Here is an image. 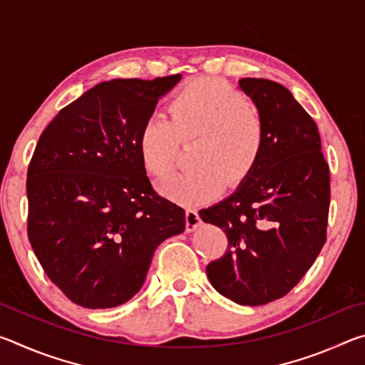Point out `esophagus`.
<instances>
[{
	"label": "esophagus",
	"mask_w": 365,
	"mask_h": 365,
	"mask_svg": "<svg viewBox=\"0 0 365 365\" xmlns=\"http://www.w3.org/2000/svg\"><path fill=\"white\" fill-rule=\"evenodd\" d=\"M200 214H197L196 209L188 207L187 209V232H193L195 228L200 225Z\"/></svg>",
	"instance_id": "1"
}]
</instances>
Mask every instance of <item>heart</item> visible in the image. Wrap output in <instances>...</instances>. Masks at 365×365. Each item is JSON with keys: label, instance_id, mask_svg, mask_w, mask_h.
Segmentation results:
<instances>
[{"label": "heart", "instance_id": "b5f03b06", "mask_svg": "<svg viewBox=\"0 0 365 365\" xmlns=\"http://www.w3.org/2000/svg\"><path fill=\"white\" fill-rule=\"evenodd\" d=\"M169 115H150L138 135L146 170L163 178L175 169L182 141L195 140L188 170L159 185L183 205H201L217 196L225 182L248 177L262 156L267 125L259 108L242 91L217 78H197L169 100Z\"/></svg>", "mask_w": 365, "mask_h": 365}]
</instances>
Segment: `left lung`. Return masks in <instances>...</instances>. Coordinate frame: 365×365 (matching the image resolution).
Returning <instances> with one entry per match:
<instances>
[{
    "label": "left lung",
    "instance_id": "left-lung-1",
    "mask_svg": "<svg viewBox=\"0 0 365 365\" xmlns=\"http://www.w3.org/2000/svg\"><path fill=\"white\" fill-rule=\"evenodd\" d=\"M240 88L265 119L262 156L233 195L200 215L228 240L207 264L209 282L237 304L262 306L292 292L325 245L330 169L317 123L289 90L267 78H242Z\"/></svg>",
    "mask_w": 365,
    "mask_h": 365
}]
</instances>
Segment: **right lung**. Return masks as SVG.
Returning a JSON list of instances; mask_svg holds the SVG:
<instances>
[{
	"label": "right lung",
	"mask_w": 365,
	"mask_h": 365,
	"mask_svg": "<svg viewBox=\"0 0 365 365\" xmlns=\"http://www.w3.org/2000/svg\"><path fill=\"white\" fill-rule=\"evenodd\" d=\"M182 78H114L63 108L40 135L27 170V235L48 279L86 309L140 292L185 211L159 196L138 148L143 122Z\"/></svg>",
	"instance_id": "right-lung-1"
}]
</instances>
